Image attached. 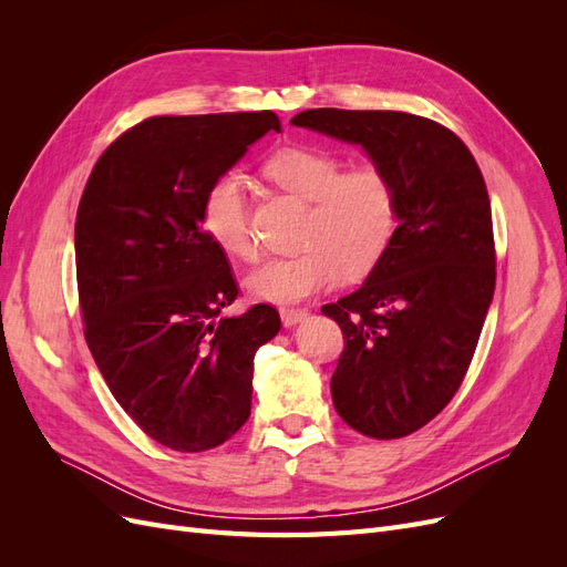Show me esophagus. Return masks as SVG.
I'll return each instance as SVG.
<instances>
[{"label": "esophagus", "mask_w": 567, "mask_h": 567, "mask_svg": "<svg viewBox=\"0 0 567 567\" xmlns=\"http://www.w3.org/2000/svg\"><path fill=\"white\" fill-rule=\"evenodd\" d=\"M302 319H307V310H296V307H284L281 310L284 326H296Z\"/></svg>", "instance_id": "1"}]
</instances>
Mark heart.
Masks as SVG:
<instances>
[{
    "label": "heart",
    "mask_w": 567,
    "mask_h": 567,
    "mask_svg": "<svg viewBox=\"0 0 567 567\" xmlns=\"http://www.w3.org/2000/svg\"><path fill=\"white\" fill-rule=\"evenodd\" d=\"M342 166L333 151L312 144L269 153L265 173L286 192L312 200V210L307 248L274 257L248 277L246 286L257 300L293 305L338 286L346 274L364 277L383 260L400 225L398 186L381 165ZM200 225L227 255L241 260L255 255L246 179L238 169H225L205 186Z\"/></svg>",
    "instance_id": "1"
}]
</instances>
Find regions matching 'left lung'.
I'll list each match as a JSON object with an SVG mask.
<instances>
[{"label":"left lung","instance_id":"obj_1","mask_svg":"<svg viewBox=\"0 0 567 567\" xmlns=\"http://www.w3.org/2000/svg\"><path fill=\"white\" fill-rule=\"evenodd\" d=\"M290 123L362 144L398 186L400 225L383 260L321 312L346 338L331 379L338 416L367 437L411 435L461 388L494 296L483 173L452 130L421 115L312 109Z\"/></svg>","mask_w":567,"mask_h":567}]
</instances>
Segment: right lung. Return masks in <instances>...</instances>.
<instances>
[{
  "instance_id": "1",
  "label": "right lung",
  "mask_w": 567,
  "mask_h": 567,
  "mask_svg": "<svg viewBox=\"0 0 567 567\" xmlns=\"http://www.w3.org/2000/svg\"><path fill=\"white\" fill-rule=\"evenodd\" d=\"M279 117L153 115L101 153L75 217L84 340L117 404L175 452L227 442L250 416L252 357L279 333L271 305L238 296L200 225V196Z\"/></svg>"
}]
</instances>
